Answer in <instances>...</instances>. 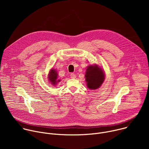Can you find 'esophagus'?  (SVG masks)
Masks as SVG:
<instances>
[{
  "mask_svg": "<svg viewBox=\"0 0 149 149\" xmlns=\"http://www.w3.org/2000/svg\"><path fill=\"white\" fill-rule=\"evenodd\" d=\"M70 76H71V78H76V75L74 73H71L70 74Z\"/></svg>",
  "mask_w": 149,
  "mask_h": 149,
  "instance_id": "34e87169",
  "label": "esophagus"
}]
</instances>
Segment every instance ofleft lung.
Wrapping results in <instances>:
<instances>
[{"instance_id":"left-lung-1","label":"left lung","mask_w":149,"mask_h":149,"mask_svg":"<svg viewBox=\"0 0 149 149\" xmlns=\"http://www.w3.org/2000/svg\"><path fill=\"white\" fill-rule=\"evenodd\" d=\"M87 87L92 90L99 88L105 79V74L103 70L97 65L87 67L85 75Z\"/></svg>"}]
</instances>
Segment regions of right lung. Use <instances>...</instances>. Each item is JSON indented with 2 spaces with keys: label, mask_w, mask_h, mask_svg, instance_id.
Wrapping results in <instances>:
<instances>
[{
  "label": "right lung",
  "mask_w": 149,
  "mask_h": 149,
  "mask_svg": "<svg viewBox=\"0 0 149 149\" xmlns=\"http://www.w3.org/2000/svg\"><path fill=\"white\" fill-rule=\"evenodd\" d=\"M58 77V75L56 71L54 69H51L48 74V79L53 86H56L57 83L60 81V79H59Z\"/></svg>",
  "instance_id": "right-lung-1"
}]
</instances>
